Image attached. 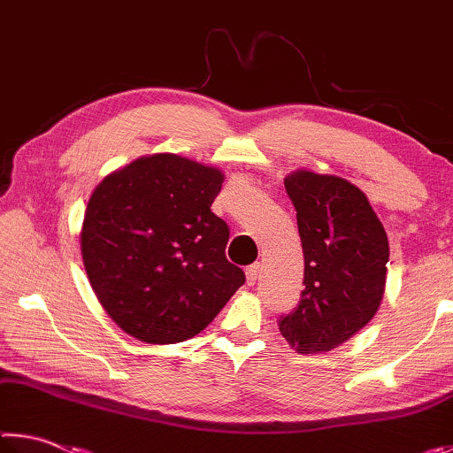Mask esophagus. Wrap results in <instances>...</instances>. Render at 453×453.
<instances>
[{
	"label": "esophagus",
	"instance_id": "esophagus-1",
	"mask_svg": "<svg viewBox=\"0 0 453 453\" xmlns=\"http://www.w3.org/2000/svg\"><path fill=\"white\" fill-rule=\"evenodd\" d=\"M259 272H262V267H259V264L250 265L248 270H245V280H248V286H254V283L259 278Z\"/></svg>",
	"mask_w": 453,
	"mask_h": 453
}]
</instances>
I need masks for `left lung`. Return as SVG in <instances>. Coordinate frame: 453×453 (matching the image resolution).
Wrapping results in <instances>:
<instances>
[{"label":"left lung","instance_id":"left-lung-1","mask_svg":"<svg viewBox=\"0 0 453 453\" xmlns=\"http://www.w3.org/2000/svg\"><path fill=\"white\" fill-rule=\"evenodd\" d=\"M303 248L300 303L280 316L281 335L300 354L340 346L380 308L389 259L388 235L362 189L335 175L286 178Z\"/></svg>","mask_w":453,"mask_h":453}]
</instances>
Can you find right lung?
<instances>
[{"label":"right lung","instance_id":"1","mask_svg":"<svg viewBox=\"0 0 453 453\" xmlns=\"http://www.w3.org/2000/svg\"><path fill=\"white\" fill-rule=\"evenodd\" d=\"M224 173L191 159L140 157L99 183L81 256L99 303L148 343L189 340L218 316L242 267L227 262L229 227L211 211Z\"/></svg>","mask_w":453,"mask_h":453}]
</instances>
